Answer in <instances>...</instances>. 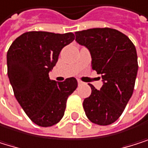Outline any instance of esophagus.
I'll return each mask as SVG.
<instances>
[{
    "mask_svg": "<svg viewBox=\"0 0 148 148\" xmlns=\"http://www.w3.org/2000/svg\"><path fill=\"white\" fill-rule=\"evenodd\" d=\"M77 84L78 85H83V82H82V81H80V80H77Z\"/></svg>",
    "mask_w": 148,
    "mask_h": 148,
    "instance_id": "1",
    "label": "esophagus"
}]
</instances>
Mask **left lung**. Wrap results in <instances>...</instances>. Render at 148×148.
Here are the masks:
<instances>
[{
	"mask_svg": "<svg viewBox=\"0 0 148 148\" xmlns=\"http://www.w3.org/2000/svg\"><path fill=\"white\" fill-rule=\"evenodd\" d=\"M76 41L91 54L92 69L101 75L103 85L83 102L87 118L93 123L108 125L122 115L131 99L138 73L135 46L126 35L111 28L76 32Z\"/></svg>",
	"mask_w": 148,
	"mask_h": 148,
	"instance_id": "1",
	"label": "left lung"
}]
</instances>
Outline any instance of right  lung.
I'll return each instance as SVG.
<instances>
[{
    "label": "right lung",
    "instance_id": "1",
    "mask_svg": "<svg viewBox=\"0 0 148 148\" xmlns=\"http://www.w3.org/2000/svg\"><path fill=\"white\" fill-rule=\"evenodd\" d=\"M74 39L72 32H28L16 38L7 53L8 77L15 97L39 126H52L62 118L67 99L77 86L75 77L56 82L48 76L61 50Z\"/></svg>",
    "mask_w": 148,
    "mask_h": 148
}]
</instances>
